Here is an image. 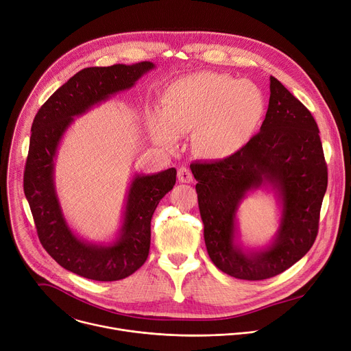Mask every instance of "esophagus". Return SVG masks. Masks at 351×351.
Wrapping results in <instances>:
<instances>
[{
    "label": "esophagus",
    "instance_id": "34e87169",
    "mask_svg": "<svg viewBox=\"0 0 351 351\" xmlns=\"http://www.w3.org/2000/svg\"><path fill=\"white\" fill-rule=\"evenodd\" d=\"M178 179L182 183H191V182H193V175L189 168L182 167L178 169Z\"/></svg>",
    "mask_w": 351,
    "mask_h": 351
}]
</instances>
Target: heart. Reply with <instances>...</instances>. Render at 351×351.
<instances>
[{"instance_id": "obj_1", "label": "heart", "mask_w": 351, "mask_h": 351, "mask_svg": "<svg viewBox=\"0 0 351 351\" xmlns=\"http://www.w3.org/2000/svg\"><path fill=\"white\" fill-rule=\"evenodd\" d=\"M165 115L155 114V127L172 139L199 128L204 154L223 156L234 151L264 114L261 90L247 80L220 73H196L173 82L163 97Z\"/></svg>"}]
</instances>
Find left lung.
<instances>
[{
  "mask_svg": "<svg viewBox=\"0 0 351 351\" xmlns=\"http://www.w3.org/2000/svg\"><path fill=\"white\" fill-rule=\"evenodd\" d=\"M269 80L260 132L227 158L191 163L210 260L224 274L245 281L281 274L311 250L328 188V165L313 115L278 79ZM263 185L277 193L282 221L271 246L244 252L235 243V215L246 193Z\"/></svg>",
  "mask_w": 351,
  "mask_h": 351,
  "instance_id": "1",
  "label": "left lung"
}]
</instances>
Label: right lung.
<instances>
[{"instance_id": "right-lung-1", "label": "right lung", "mask_w": 351, "mask_h": 351, "mask_svg": "<svg viewBox=\"0 0 351 351\" xmlns=\"http://www.w3.org/2000/svg\"><path fill=\"white\" fill-rule=\"evenodd\" d=\"M155 64L86 67L45 101L32 123L23 172V192L29 203L42 247L64 269L93 281H119L141 268L151 245V219L160 199L176 182V169L135 175L127 196L120 236L110 245L90 244L69 228L55 189V156L73 117L127 90Z\"/></svg>"}]
</instances>
